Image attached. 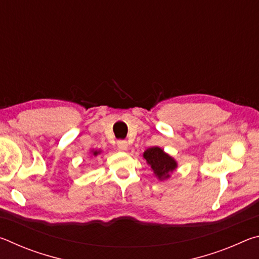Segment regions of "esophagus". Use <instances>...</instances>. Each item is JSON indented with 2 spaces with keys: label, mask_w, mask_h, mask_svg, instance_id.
I'll return each mask as SVG.
<instances>
[{
  "label": "esophagus",
  "mask_w": 259,
  "mask_h": 259,
  "mask_svg": "<svg viewBox=\"0 0 259 259\" xmlns=\"http://www.w3.org/2000/svg\"><path fill=\"white\" fill-rule=\"evenodd\" d=\"M117 147H119L121 151H126L128 150V142H126V140H119V142H117Z\"/></svg>",
  "instance_id": "esophagus-1"
}]
</instances>
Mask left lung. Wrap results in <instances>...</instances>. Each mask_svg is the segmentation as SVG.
Masks as SVG:
<instances>
[{
    "instance_id": "left-lung-1",
    "label": "left lung",
    "mask_w": 259,
    "mask_h": 259,
    "mask_svg": "<svg viewBox=\"0 0 259 259\" xmlns=\"http://www.w3.org/2000/svg\"><path fill=\"white\" fill-rule=\"evenodd\" d=\"M143 156L160 181L168 179L170 177V174L177 168L176 160L157 146L147 148L144 152Z\"/></svg>"
}]
</instances>
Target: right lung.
<instances>
[{
	"instance_id": "obj_1",
	"label": "right lung",
	"mask_w": 259,
	"mask_h": 259,
	"mask_svg": "<svg viewBox=\"0 0 259 259\" xmlns=\"http://www.w3.org/2000/svg\"><path fill=\"white\" fill-rule=\"evenodd\" d=\"M98 154H100V151H93V155L97 156Z\"/></svg>"
}]
</instances>
